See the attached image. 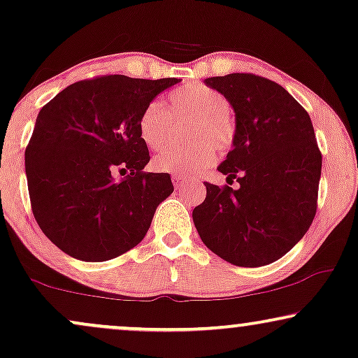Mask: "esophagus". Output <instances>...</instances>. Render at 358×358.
Returning <instances> with one entry per match:
<instances>
[{
    "mask_svg": "<svg viewBox=\"0 0 358 358\" xmlns=\"http://www.w3.org/2000/svg\"><path fill=\"white\" fill-rule=\"evenodd\" d=\"M184 179H185L184 176H180V174H173V182H174L176 187H179V185L184 182Z\"/></svg>",
    "mask_w": 358,
    "mask_h": 358,
    "instance_id": "34e87169",
    "label": "esophagus"
}]
</instances>
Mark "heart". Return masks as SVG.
I'll list each match as a JSON object with an SVG mask.
<instances>
[{"instance_id": "1", "label": "heart", "mask_w": 358, "mask_h": 358, "mask_svg": "<svg viewBox=\"0 0 358 358\" xmlns=\"http://www.w3.org/2000/svg\"><path fill=\"white\" fill-rule=\"evenodd\" d=\"M171 115L187 119V136L192 143L169 146L155 156L153 168L163 173L197 174L203 173L217 161V151L231 148L236 138V124L228 112V99L222 92L200 83H189L176 87L168 94ZM171 117L159 102H151L141 112L138 130L141 140L151 150H159L168 140Z\"/></svg>"}]
</instances>
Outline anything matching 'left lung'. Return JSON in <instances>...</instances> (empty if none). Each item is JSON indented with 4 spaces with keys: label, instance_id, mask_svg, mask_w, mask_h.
<instances>
[{
    "label": "left lung",
    "instance_id": "1",
    "mask_svg": "<svg viewBox=\"0 0 358 358\" xmlns=\"http://www.w3.org/2000/svg\"><path fill=\"white\" fill-rule=\"evenodd\" d=\"M234 110L236 138L218 171L239 189L205 182L192 218L205 246L233 266L261 267L290 251L316 215L321 151L308 112L251 73L205 80Z\"/></svg>",
    "mask_w": 358,
    "mask_h": 358
}]
</instances>
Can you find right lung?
Returning a JSON list of instances; mask_svg holds the SVG:
<instances>
[{
    "label": "right lung",
    "instance_id": "obj_1",
    "mask_svg": "<svg viewBox=\"0 0 358 358\" xmlns=\"http://www.w3.org/2000/svg\"><path fill=\"white\" fill-rule=\"evenodd\" d=\"M179 81L124 75L78 81L38 112L26 150L29 195L43 234L68 256L109 261L145 238L174 187L169 174L143 171L150 153L138 122ZM117 169L131 176L117 181Z\"/></svg>",
    "mask_w": 358,
    "mask_h": 358
}]
</instances>
